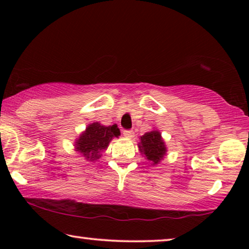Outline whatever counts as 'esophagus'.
Instances as JSON below:
<instances>
[{
    "label": "esophagus",
    "instance_id": "obj_1",
    "mask_svg": "<svg viewBox=\"0 0 249 249\" xmlns=\"http://www.w3.org/2000/svg\"><path fill=\"white\" fill-rule=\"evenodd\" d=\"M124 137H127V138H132V137H134V131L125 129V130H124Z\"/></svg>",
    "mask_w": 249,
    "mask_h": 249
}]
</instances>
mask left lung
<instances>
[{
  "instance_id": "left-lung-1",
  "label": "left lung",
  "mask_w": 249,
  "mask_h": 249,
  "mask_svg": "<svg viewBox=\"0 0 249 249\" xmlns=\"http://www.w3.org/2000/svg\"><path fill=\"white\" fill-rule=\"evenodd\" d=\"M139 149L142 153H144L146 159L151 161L153 164H158L166 152L164 142L161 138V134L155 130L146 132L144 136H142Z\"/></svg>"
}]
</instances>
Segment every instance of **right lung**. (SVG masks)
Segmentation results:
<instances>
[{
  "label": "right lung",
  "instance_id": "right-lung-1",
  "mask_svg": "<svg viewBox=\"0 0 249 249\" xmlns=\"http://www.w3.org/2000/svg\"><path fill=\"white\" fill-rule=\"evenodd\" d=\"M120 130L117 124L105 127L96 122L89 124L86 131L76 142V149L80 152L88 161L100 159V153L108 146V142L113 137H119Z\"/></svg>",
  "mask_w": 249,
  "mask_h": 249
}]
</instances>
